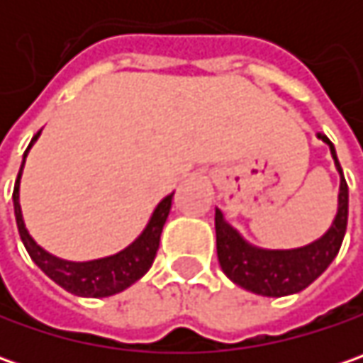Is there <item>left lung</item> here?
Listing matches in <instances>:
<instances>
[{
	"label": "left lung",
	"instance_id": "left-lung-1",
	"mask_svg": "<svg viewBox=\"0 0 363 363\" xmlns=\"http://www.w3.org/2000/svg\"><path fill=\"white\" fill-rule=\"evenodd\" d=\"M331 149L335 167L340 172V206L335 220L319 240L293 250H264L244 240L238 232L226 224L222 212L216 210V248L218 260L224 274L232 283L262 297H285L309 286L337 257L347 226V184L342 165L335 155V147L328 135L317 133Z\"/></svg>",
	"mask_w": 363,
	"mask_h": 363
}]
</instances>
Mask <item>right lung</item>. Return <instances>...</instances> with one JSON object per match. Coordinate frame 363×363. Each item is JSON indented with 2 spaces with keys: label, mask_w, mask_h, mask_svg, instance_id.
Returning a JSON list of instances; mask_svg holds the SVG:
<instances>
[{
  "label": "right lung",
  "mask_w": 363,
  "mask_h": 363,
  "mask_svg": "<svg viewBox=\"0 0 363 363\" xmlns=\"http://www.w3.org/2000/svg\"><path fill=\"white\" fill-rule=\"evenodd\" d=\"M38 135H40V131L34 135L32 143L38 139ZM32 143L28 145V149L32 147ZM28 149L23 153V161L28 155ZM21 167H23V163H21ZM21 167L18 179H16V186H13V210H16V222H18L21 242L26 246L30 258L48 274L56 285H60L68 293L78 295V297H108V295L125 291L127 286H131L135 281H139L149 271V267L155 260L157 248H160L161 230H163V224H165L167 214H169L174 194H169L167 198H163L157 203L145 230L141 232V236L133 244H129L125 250H121L113 257L99 258V260L70 262V260H62V258L48 255L44 248H40L34 242V238L26 230L20 208Z\"/></svg>",
  "instance_id": "add662e5"
}]
</instances>
